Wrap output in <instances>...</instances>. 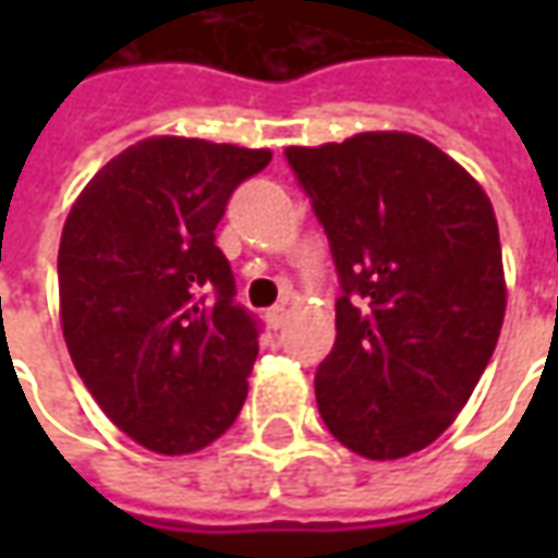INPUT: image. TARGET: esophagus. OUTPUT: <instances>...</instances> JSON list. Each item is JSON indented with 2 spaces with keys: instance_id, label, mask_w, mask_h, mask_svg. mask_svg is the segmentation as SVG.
Segmentation results:
<instances>
[{
  "instance_id": "esophagus-1",
  "label": "esophagus",
  "mask_w": 558,
  "mask_h": 558,
  "mask_svg": "<svg viewBox=\"0 0 558 558\" xmlns=\"http://www.w3.org/2000/svg\"><path fill=\"white\" fill-rule=\"evenodd\" d=\"M287 314H290V311H287V304H275V307L266 314V323L278 331V328H283V323H287Z\"/></svg>"
}]
</instances>
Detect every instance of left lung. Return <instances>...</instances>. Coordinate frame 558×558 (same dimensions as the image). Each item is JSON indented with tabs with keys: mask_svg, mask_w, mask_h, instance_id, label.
<instances>
[{
	"mask_svg": "<svg viewBox=\"0 0 558 558\" xmlns=\"http://www.w3.org/2000/svg\"><path fill=\"white\" fill-rule=\"evenodd\" d=\"M328 235L338 338L316 367L331 436L367 460L415 454L466 407L505 319L499 227L457 160L403 131L287 148Z\"/></svg>",
	"mask_w": 558,
	"mask_h": 558,
	"instance_id": "left-lung-1",
	"label": "left lung"
}]
</instances>
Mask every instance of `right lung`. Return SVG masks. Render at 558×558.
Wrapping results in <instances>:
<instances>
[{
	"mask_svg": "<svg viewBox=\"0 0 558 558\" xmlns=\"http://www.w3.org/2000/svg\"><path fill=\"white\" fill-rule=\"evenodd\" d=\"M268 148L148 137L95 172L59 242L71 362L119 430L191 454L232 427L259 352L215 244L232 191Z\"/></svg>",
	"mask_w": 558,
	"mask_h": 558,
	"instance_id": "right-lung-1",
	"label": "right lung"
}]
</instances>
